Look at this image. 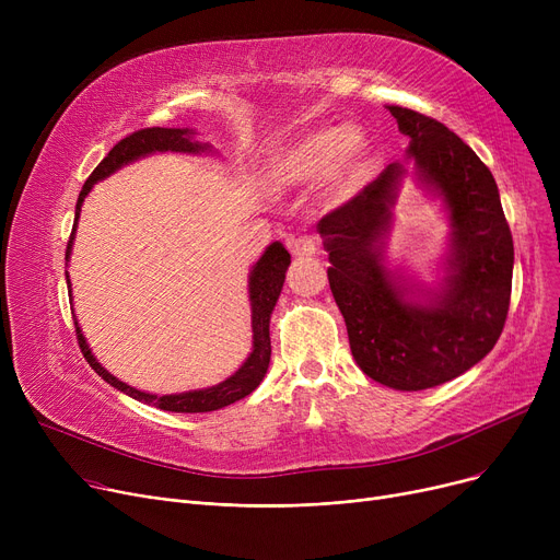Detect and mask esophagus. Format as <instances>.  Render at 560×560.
Instances as JSON below:
<instances>
[{
    "instance_id": "esophagus-1",
    "label": "esophagus",
    "mask_w": 560,
    "mask_h": 560,
    "mask_svg": "<svg viewBox=\"0 0 560 560\" xmlns=\"http://www.w3.org/2000/svg\"><path fill=\"white\" fill-rule=\"evenodd\" d=\"M290 252L295 258H311L317 254V241L313 235H300V238L290 243Z\"/></svg>"
}]
</instances>
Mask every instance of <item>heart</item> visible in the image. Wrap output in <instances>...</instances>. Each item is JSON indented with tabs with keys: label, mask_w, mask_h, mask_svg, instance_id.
<instances>
[{
	"label": "heart",
	"mask_w": 560,
	"mask_h": 560,
	"mask_svg": "<svg viewBox=\"0 0 560 560\" xmlns=\"http://www.w3.org/2000/svg\"><path fill=\"white\" fill-rule=\"evenodd\" d=\"M372 161V140L359 125H322L279 144L265 163L270 190H298L319 183L327 203H345L361 186Z\"/></svg>",
	"instance_id": "b5f03b06"
}]
</instances>
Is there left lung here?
<instances>
[{
  "label": "left lung",
  "mask_w": 560,
  "mask_h": 560,
  "mask_svg": "<svg viewBox=\"0 0 560 560\" xmlns=\"http://www.w3.org/2000/svg\"><path fill=\"white\" fill-rule=\"evenodd\" d=\"M408 136L406 159L451 222L448 252L431 287L390 269L385 256L405 163L322 218L329 285L351 357L378 384L427 390L477 365L502 336L513 281V238L490 170L445 125L386 106Z\"/></svg>",
  "instance_id": "1"
}]
</instances>
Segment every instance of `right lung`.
<instances>
[{
  "instance_id": "add662e5",
  "label": "right lung",
  "mask_w": 560,
  "mask_h": 560,
  "mask_svg": "<svg viewBox=\"0 0 560 560\" xmlns=\"http://www.w3.org/2000/svg\"><path fill=\"white\" fill-rule=\"evenodd\" d=\"M163 152H174V154H203L209 152L213 154V144L209 142H199L195 140V129H165V127H152V129H140L127 138H122L117 142L113 150L108 152V156L95 167V172L88 176V182L83 184L79 199H77V209H74V226H72V235L68 241V249H66V260L70 262L72 256V245H74V235H77V224H79V215H81V206L88 197V192L93 190V186L97 182H104L106 176L115 174L117 170H122L125 165L152 156V154H163ZM290 265V254L288 249L277 241L270 247H265V252L260 254V258L252 265L249 270V306H252V351L249 357L245 359V363L235 370L231 376H226L220 384L211 386V388H199V390H186V393H174V395H154V393H144L138 390L125 381H120L117 376H113L106 368H102V363L95 359L91 345H88L79 319L74 317V327H77V338H79V347L83 351L85 361L91 363V368L110 384L113 388H117L120 393L142 401V404H152L161 410H172V413H211V410L224 408L233 401H238L243 397H247L249 393H254L260 381L268 372L270 365V317L272 311L277 306V300L281 295V288L285 281V270ZM68 279V290L72 295V283H70V275L66 272ZM74 315V313H72Z\"/></svg>"
}]
</instances>
